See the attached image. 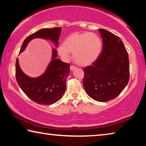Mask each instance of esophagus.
<instances>
[{"label":"esophagus","instance_id":"obj_1","mask_svg":"<svg viewBox=\"0 0 146 146\" xmlns=\"http://www.w3.org/2000/svg\"><path fill=\"white\" fill-rule=\"evenodd\" d=\"M76 67H75V66H70V70L71 71L75 70H76Z\"/></svg>","mask_w":146,"mask_h":146}]
</instances>
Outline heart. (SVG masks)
Wrapping results in <instances>:
<instances>
[{
  "instance_id": "obj_1",
  "label": "heart",
  "mask_w": 146,
  "mask_h": 146,
  "mask_svg": "<svg viewBox=\"0 0 146 146\" xmlns=\"http://www.w3.org/2000/svg\"><path fill=\"white\" fill-rule=\"evenodd\" d=\"M100 38L93 33H74L69 35L58 46V53L64 60H68L70 53L73 60L80 66H89L97 60L102 51Z\"/></svg>"
}]
</instances>
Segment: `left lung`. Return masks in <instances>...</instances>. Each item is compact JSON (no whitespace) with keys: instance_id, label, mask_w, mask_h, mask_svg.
<instances>
[{"instance_id":"left-lung-1","label":"left lung","mask_w":146,"mask_h":146,"mask_svg":"<svg viewBox=\"0 0 146 146\" xmlns=\"http://www.w3.org/2000/svg\"><path fill=\"white\" fill-rule=\"evenodd\" d=\"M102 51L92 66L84 68L83 86L86 93L98 102H107L118 96L129 80L128 54L118 36L99 29Z\"/></svg>"}]
</instances>
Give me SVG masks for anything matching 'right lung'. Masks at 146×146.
Masks as SVG:
<instances>
[{"label": "right lung", "instance_id": "1", "mask_svg": "<svg viewBox=\"0 0 146 146\" xmlns=\"http://www.w3.org/2000/svg\"><path fill=\"white\" fill-rule=\"evenodd\" d=\"M61 28L41 29L28 36L23 42L20 53L34 38H40L51 40L56 47L61 33ZM57 51L52 50L51 60L42 75L31 78L24 73L19 66L17 58L15 65L16 80L23 92L33 102L42 105H51L62 97L66 88V78L70 74V64L56 58Z\"/></svg>", "mask_w": 146, "mask_h": 146}]
</instances>
